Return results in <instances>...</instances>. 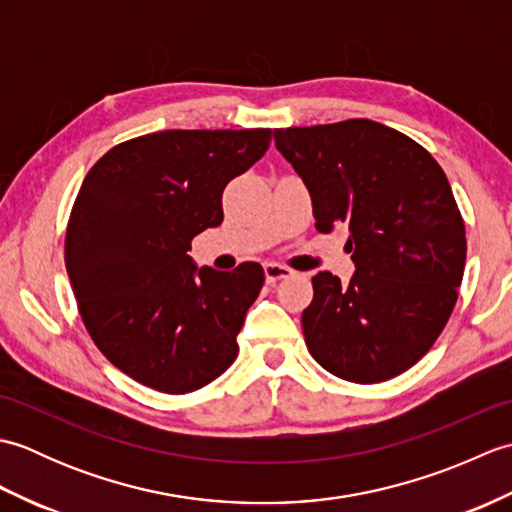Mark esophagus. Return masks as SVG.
Here are the masks:
<instances>
[{
	"label": "esophagus",
	"mask_w": 512,
	"mask_h": 512,
	"mask_svg": "<svg viewBox=\"0 0 512 512\" xmlns=\"http://www.w3.org/2000/svg\"><path fill=\"white\" fill-rule=\"evenodd\" d=\"M264 275H266V281H268V284H275V281H279V279H286V277H290V275H292V270H290V268H286V266H281V264L268 262V264H264Z\"/></svg>",
	"instance_id": "34e87169"
}]
</instances>
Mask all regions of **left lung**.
<instances>
[{
	"instance_id": "1",
	"label": "left lung",
	"mask_w": 512,
	"mask_h": 512,
	"mask_svg": "<svg viewBox=\"0 0 512 512\" xmlns=\"http://www.w3.org/2000/svg\"><path fill=\"white\" fill-rule=\"evenodd\" d=\"M275 145L310 191L317 231L350 228L354 277L314 275L301 314L312 358L361 385L402 374L436 343L462 284L466 231L447 176L367 118L275 129Z\"/></svg>"
}]
</instances>
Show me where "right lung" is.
I'll list each match as a JSON object with an SVG mask.
<instances>
[{"mask_svg":"<svg viewBox=\"0 0 512 512\" xmlns=\"http://www.w3.org/2000/svg\"><path fill=\"white\" fill-rule=\"evenodd\" d=\"M270 138V129H167L112 147L85 176L65 268L92 341L140 385L189 394L233 365L264 268H198L189 250L222 224L224 187Z\"/></svg>","mask_w":512,"mask_h":512,"instance_id":"1","label":"right lung"}]
</instances>
